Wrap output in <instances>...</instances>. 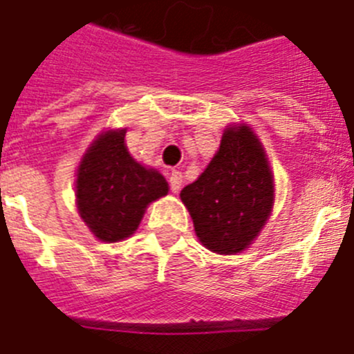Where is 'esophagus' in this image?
Instances as JSON below:
<instances>
[{
    "mask_svg": "<svg viewBox=\"0 0 354 354\" xmlns=\"http://www.w3.org/2000/svg\"><path fill=\"white\" fill-rule=\"evenodd\" d=\"M181 183H183V176H181L180 171H173L171 173V178H169V185H171V190L174 194H178L181 189Z\"/></svg>",
    "mask_w": 354,
    "mask_h": 354,
    "instance_id": "obj_1",
    "label": "esophagus"
}]
</instances>
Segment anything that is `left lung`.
<instances>
[{
	"label": "left lung",
	"instance_id": "left-lung-1",
	"mask_svg": "<svg viewBox=\"0 0 354 354\" xmlns=\"http://www.w3.org/2000/svg\"><path fill=\"white\" fill-rule=\"evenodd\" d=\"M198 239L219 254L244 251L269 219L274 180L250 126L230 124L201 176L181 190Z\"/></svg>",
	"mask_w": 354,
	"mask_h": 354
}]
</instances>
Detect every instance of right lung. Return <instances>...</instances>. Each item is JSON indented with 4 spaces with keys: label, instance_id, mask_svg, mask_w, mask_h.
I'll list each match as a JSON object with an SVG mask.
<instances>
[{
    "label": "right lung",
    "instance_id": "add662e5",
    "mask_svg": "<svg viewBox=\"0 0 354 354\" xmlns=\"http://www.w3.org/2000/svg\"><path fill=\"white\" fill-rule=\"evenodd\" d=\"M126 130L97 135L76 173V205L94 235L119 242L139 228L147 205L169 192L165 178L128 153Z\"/></svg>",
    "mask_w": 354,
    "mask_h": 354
}]
</instances>
